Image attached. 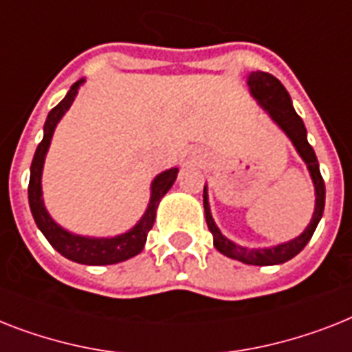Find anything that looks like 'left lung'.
Here are the masks:
<instances>
[{
	"label": "left lung",
	"mask_w": 352,
	"mask_h": 352,
	"mask_svg": "<svg viewBox=\"0 0 352 352\" xmlns=\"http://www.w3.org/2000/svg\"><path fill=\"white\" fill-rule=\"evenodd\" d=\"M248 85H250L251 94L262 104V108L267 110L271 119L287 133V137L293 141L300 157L304 159L307 168H309L316 191V206L315 213H313V221L307 226V230L300 236H296L295 241L275 245V248H267V250H248V248H242V245H236L231 241H228L221 231H219V228H217L213 219H211L210 204H208V193H206L204 188L206 224H208L211 235H213V244H215V248L221 251L222 255L251 265L284 264V262H287V260L298 255L300 251L307 245V242L311 241L313 233H315L316 226H318L320 219L324 215L325 184L324 179H322V173H320L318 159L315 155V150L307 142V131H305L304 121L300 119V116L295 111L293 104H291V97L287 94V90L284 88V85L275 76H271L267 72H251L250 79H248Z\"/></svg>",
	"instance_id": "left-lung-1"
}]
</instances>
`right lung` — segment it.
<instances>
[{
	"mask_svg": "<svg viewBox=\"0 0 352 352\" xmlns=\"http://www.w3.org/2000/svg\"><path fill=\"white\" fill-rule=\"evenodd\" d=\"M82 82L79 79L74 82L70 92L65 96L57 107L50 110L45 122V135L43 141L39 142L36 153H34L32 166H30V182H28V204H30V211H32L34 221H36L37 228L41 230V233L47 236V241L52 244L54 250H57L63 256H67L68 260L77 262V264H87V265H108V264H117L122 260H128L131 256L139 255L144 248L146 242L148 231L153 228L155 222V211L157 206L161 202V199L166 195V191L170 190L173 182L177 179V168H171L168 171H162L161 175L155 177V181L151 184V199L150 206H148L146 213L141 219V222L130 230L124 235L113 236V239H87V236H79L68 233L63 228L56 224L50 219V215L45 210L41 199V170L43 162H45V155L50 146V139H52L54 128L59 122L65 111L70 108V104L76 99L77 88Z\"/></svg>",
	"mask_w": 352,
	"mask_h": 352,
	"instance_id": "1",
	"label": "right lung"
}]
</instances>
